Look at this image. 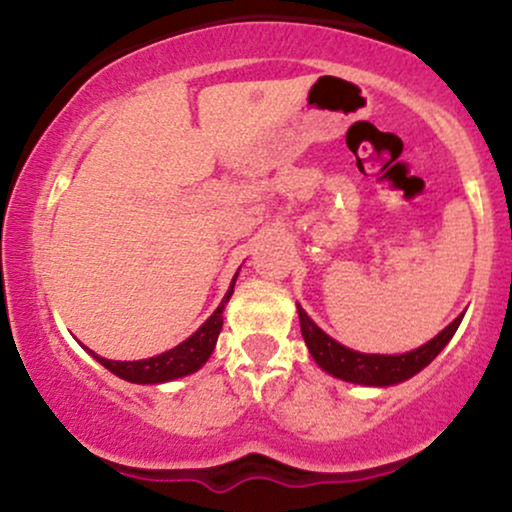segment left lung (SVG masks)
<instances>
[{
    "instance_id": "left-lung-1",
    "label": "left lung",
    "mask_w": 512,
    "mask_h": 512,
    "mask_svg": "<svg viewBox=\"0 0 512 512\" xmlns=\"http://www.w3.org/2000/svg\"><path fill=\"white\" fill-rule=\"evenodd\" d=\"M298 320H301V334L308 344V351L313 354L317 366L327 373H332L334 378H342L346 383H358V385H395L402 380L411 378L419 370H424L428 363L436 358L443 346L450 342L452 334L460 327L462 315L457 320H452L438 337H433L431 342L419 346V349L409 351V354L399 356H378V354H358L334 342L332 337H327L320 327L305 315V310L298 305Z\"/></svg>"
}]
</instances>
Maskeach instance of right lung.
I'll list each match as a JSON object with an SVG mask.
<instances>
[{
	"label": "right lung",
	"instance_id": "obj_1",
	"mask_svg": "<svg viewBox=\"0 0 512 512\" xmlns=\"http://www.w3.org/2000/svg\"><path fill=\"white\" fill-rule=\"evenodd\" d=\"M233 284H236V279H233ZM231 293L233 286L228 289L226 296H223L216 313L211 315L190 339H185V342L175 346V349L166 351V354L144 358V361H110V358H101L96 354L93 356H96L98 363H103L110 373L120 375L122 380H129V383L154 385L195 373L197 368H202V363H207L211 351H214L216 339H219V332L223 327V308H226Z\"/></svg>",
	"mask_w": 512,
	"mask_h": 512
}]
</instances>
